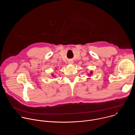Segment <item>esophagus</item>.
Wrapping results in <instances>:
<instances>
[{
    "mask_svg": "<svg viewBox=\"0 0 135 135\" xmlns=\"http://www.w3.org/2000/svg\"><path fill=\"white\" fill-rule=\"evenodd\" d=\"M68 64H73V61H68Z\"/></svg>",
    "mask_w": 135,
    "mask_h": 135,
    "instance_id": "esophagus-1",
    "label": "esophagus"
}]
</instances>
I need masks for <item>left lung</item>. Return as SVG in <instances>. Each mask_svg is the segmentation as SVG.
<instances>
[{
  "instance_id": "8db88e82",
  "label": "left lung",
  "mask_w": 135,
  "mask_h": 135,
  "mask_svg": "<svg viewBox=\"0 0 135 135\" xmlns=\"http://www.w3.org/2000/svg\"><path fill=\"white\" fill-rule=\"evenodd\" d=\"M92 74H93V71H90L89 73H87V75H88V76L90 77L91 75H92ZM88 79H90V78H88Z\"/></svg>"
}]
</instances>
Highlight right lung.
<instances>
[{"mask_svg": "<svg viewBox=\"0 0 135 135\" xmlns=\"http://www.w3.org/2000/svg\"><path fill=\"white\" fill-rule=\"evenodd\" d=\"M55 69H57L55 68ZM52 76L53 77H54V78H55V75L54 74H52Z\"/></svg>", "mask_w": 135, "mask_h": 135, "instance_id": "right-lung-1", "label": "right lung"}]
</instances>
